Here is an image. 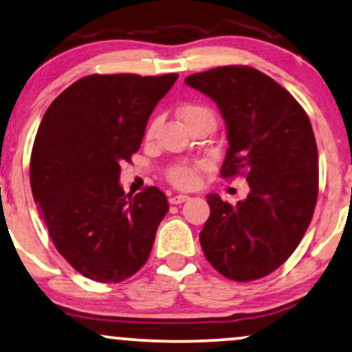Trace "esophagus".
<instances>
[{"label": "esophagus", "instance_id": "34e87169", "mask_svg": "<svg viewBox=\"0 0 352 352\" xmlns=\"http://www.w3.org/2000/svg\"><path fill=\"white\" fill-rule=\"evenodd\" d=\"M188 195H172L170 198H168V201L172 203V205H180V203H184V201H187L188 200Z\"/></svg>", "mask_w": 352, "mask_h": 352}]
</instances>
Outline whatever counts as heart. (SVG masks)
<instances>
[{
	"mask_svg": "<svg viewBox=\"0 0 352 352\" xmlns=\"http://www.w3.org/2000/svg\"><path fill=\"white\" fill-rule=\"evenodd\" d=\"M179 114L182 118V121L185 124H190V122L201 120V118H210V120L214 121L213 111L210 108L201 107V104H184L179 109ZM155 129V121L151 122L149 128H147L146 135L147 138H152ZM200 170H201V164H177L173 167L168 168L167 172V179L172 185L179 188H193L195 185L200 182Z\"/></svg>",
	"mask_w": 352,
	"mask_h": 352,
	"instance_id": "b5f03b06",
	"label": "heart"
}]
</instances>
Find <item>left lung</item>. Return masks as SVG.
Here are the masks:
<instances>
[{"instance_id":"left-lung-1","label":"left lung","mask_w":352,"mask_h":352,"mask_svg":"<svg viewBox=\"0 0 352 352\" xmlns=\"http://www.w3.org/2000/svg\"><path fill=\"white\" fill-rule=\"evenodd\" d=\"M185 83L218 104L228 129L221 177L241 173L244 200L206 195L210 218L200 232L208 262L226 278L265 277L302 241L318 197V149L298 101L262 72L228 65L193 74Z\"/></svg>"}]
</instances>
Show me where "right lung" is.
Masks as SVG:
<instances>
[{"label":"right lung","instance_id":"1","mask_svg":"<svg viewBox=\"0 0 352 352\" xmlns=\"http://www.w3.org/2000/svg\"><path fill=\"white\" fill-rule=\"evenodd\" d=\"M177 77L88 75L42 118L29 167L34 200L57 251L91 280H126L149 257L168 201L157 187L124 195L121 162L139 151Z\"/></svg>","mask_w":352,"mask_h":352}]
</instances>
